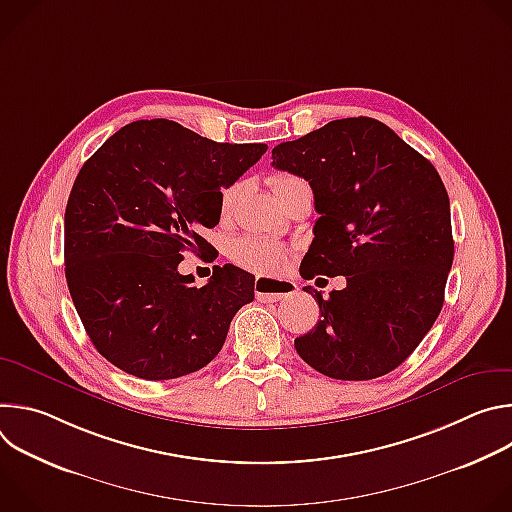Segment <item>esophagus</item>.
I'll list each match as a JSON object with an SVG mask.
<instances>
[{"label": "esophagus", "instance_id": "esophagus-1", "mask_svg": "<svg viewBox=\"0 0 512 512\" xmlns=\"http://www.w3.org/2000/svg\"><path fill=\"white\" fill-rule=\"evenodd\" d=\"M296 283L285 279H271V277H257L255 279V296L259 302H279L287 300L296 294Z\"/></svg>", "mask_w": 512, "mask_h": 512}]
</instances>
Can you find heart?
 Returning <instances> with one entry per match:
<instances>
[{
  "label": "heart",
  "mask_w": 512,
  "mask_h": 512,
  "mask_svg": "<svg viewBox=\"0 0 512 512\" xmlns=\"http://www.w3.org/2000/svg\"><path fill=\"white\" fill-rule=\"evenodd\" d=\"M269 182H271L273 192L277 196L285 188L294 186L298 182H304V180L291 176V174H275V176H271ZM239 188H241L239 184H233V186L223 190V196H221L223 210H229L233 206V202H235V198L239 194ZM229 255H231V259L237 265H241V267H245V269H249L253 273H273V271H277L283 265V261L287 257V251L279 243H275L271 239L255 237V235H245V237H239V239H235L231 243Z\"/></svg>",
  "instance_id": "1"
}]
</instances>
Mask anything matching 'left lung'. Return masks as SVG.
Listing matches in <instances>:
<instances>
[{
	"mask_svg": "<svg viewBox=\"0 0 512 512\" xmlns=\"http://www.w3.org/2000/svg\"><path fill=\"white\" fill-rule=\"evenodd\" d=\"M273 166L310 182L320 218L302 275H346L320 306L298 354L340 381L383 377L440 316L454 261L450 198L431 166L391 127L348 117L275 145Z\"/></svg>",
	"mask_w": 512,
	"mask_h": 512,
	"instance_id": "obj_1",
	"label": "left lung"
}]
</instances>
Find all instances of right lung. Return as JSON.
<instances>
[{
    "mask_svg": "<svg viewBox=\"0 0 512 512\" xmlns=\"http://www.w3.org/2000/svg\"><path fill=\"white\" fill-rule=\"evenodd\" d=\"M265 152L145 119L85 162L64 212V273L91 342L117 369L166 381L221 352L255 279L225 265L196 287L178 265L186 251L210 249L200 231L221 221V190Z\"/></svg>",
    "mask_w": 512,
    "mask_h": 512,
    "instance_id": "add662e5",
    "label": "right lung"
}]
</instances>
